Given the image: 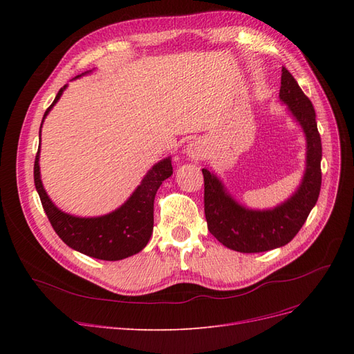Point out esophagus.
I'll return each instance as SVG.
<instances>
[{
  "label": "esophagus",
  "instance_id": "34e87169",
  "mask_svg": "<svg viewBox=\"0 0 354 354\" xmlns=\"http://www.w3.org/2000/svg\"><path fill=\"white\" fill-rule=\"evenodd\" d=\"M185 152H186L189 159L198 162V160H201L202 158L207 156V146H205V143H203L202 140H199V138H195V140H192L186 146Z\"/></svg>",
  "mask_w": 354,
  "mask_h": 354
}]
</instances>
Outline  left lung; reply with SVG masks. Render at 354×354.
Segmentation results:
<instances>
[{
  "instance_id": "obj_1",
  "label": "left lung",
  "mask_w": 354,
  "mask_h": 354,
  "mask_svg": "<svg viewBox=\"0 0 354 354\" xmlns=\"http://www.w3.org/2000/svg\"><path fill=\"white\" fill-rule=\"evenodd\" d=\"M279 99L306 137V169L294 194L270 209L246 208L234 199L220 177L202 168L203 202L208 230L227 248L238 252H264L291 242L316 205L322 173V143L312 102L286 68H282Z\"/></svg>"
}]
</instances>
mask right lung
Instances as JSON below:
<instances>
[{"label": "right lung", "instance_id": "obj_1", "mask_svg": "<svg viewBox=\"0 0 354 354\" xmlns=\"http://www.w3.org/2000/svg\"><path fill=\"white\" fill-rule=\"evenodd\" d=\"M90 72L91 71H87L82 75ZM82 75H78L73 80L81 78ZM66 87L68 84L59 90L55 102L46 111L42 122L53 109V106L59 102ZM39 147L35 156L34 181L42 208H44L51 226L59 234V238L71 246L72 250L104 261H118L140 252L152 236L153 202L156 192L159 186L162 185V181L173 174L171 158H164L149 169L142 183L137 186L131 196L120 208L99 217H77L59 209L48 198L41 181Z\"/></svg>", "mask_w": 354, "mask_h": 354}]
</instances>
